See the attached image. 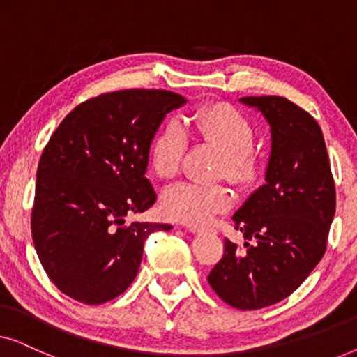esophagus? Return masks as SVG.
<instances>
[{
  "instance_id": "34e87169",
  "label": "esophagus",
  "mask_w": 357,
  "mask_h": 357,
  "mask_svg": "<svg viewBox=\"0 0 357 357\" xmlns=\"http://www.w3.org/2000/svg\"><path fill=\"white\" fill-rule=\"evenodd\" d=\"M188 231L193 232V234H202L204 231H208V229L206 227H199V226H188ZM211 231H213V229H211Z\"/></svg>"
}]
</instances>
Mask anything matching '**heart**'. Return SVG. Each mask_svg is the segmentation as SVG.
<instances>
[{
	"label": "heart",
	"instance_id": "b5f03b06",
	"mask_svg": "<svg viewBox=\"0 0 357 357\" xmlns=\"http://www.w3.org/2000/svg\"><path fill=\"white\" fill-rule=\"evenodd\" d=\"M192 131L203 143L221 151L214 177H226L238 188H250L261 175V158L253 149L255 128L252 121L229 102H213L197 110ZM188 148V133L177 119L169 120L151 141L149 167L158 178L177 175ZM232 203L222 183L182 182L167 188L160 199L164 216L172 221L204 226L214 216L227 211Z\"/></svg>",
	"mask_w": 357,
	"mask_h": 357
}]
</instances>
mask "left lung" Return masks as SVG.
<instances>
[{
	"label": "left lung",
	"mask_w": 357,
	"mask_h": 357,
	"mask_svg": "<svg viewBox=\"0 0 357 357\" xmlns=\"http://www.w3.org/2000/svg\"><path fill=\"white\" fill-rule=\"evenodd\" d=\"M271 126L266 183L234 214L245 250L224 238L208 282L229 305L257 310L291 296L326 250L336 193L319 123L280 96L242 97Z\"/></svg>",
	"instance_id": "1"
}]
</instances>
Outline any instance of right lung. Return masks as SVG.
<instances>
[{"mask_svg": "<svg viewBox=\"0 0 357 357\" xmlns=\"http://www.w3.org/2000/svg\"><path fill=\"white\" fill-rule=\"evenodd\" d=\"M187 99L162 89L91 97L52 135L37 169L32 238L63 294L87 305L115 299L138 275L149 234L170 224L131 222L155 203L144 177L160 121Z\"/></svg>", "mask_w": 357, "mask_h": 357, "instance_id": "add662e5", "label": "right lung"}]
</instances>
